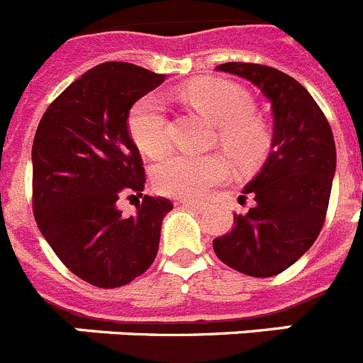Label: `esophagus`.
<instances>
[{
	"instance_id": "1",
	"label": "esophagus",
	"mask_w": 363,
	"mask_h": 363,
	"mask_svg": "<svg viewBox=\"0 0 363 363\" xmlns=\"http://www.w3.org/2000/svg\"><path fill=\"white\" fill-rule=\"evenodd\" d=\"M179 206L189 207V209H194V211H202L203 203L202 202H193V200H179Z\"/></svg>"
}]
</instances>
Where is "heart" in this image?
I'll use <instances>...</instances> for the list:
<instances>
[{"mask_svg":"<svg viewBox=\"0 0 363 363\" xmlns=\"http://www.w3.org/2000/svg\"><path fill=\"white\" fill-rule=\"evenodd\" d=\"M184 97L194 110L218 126V141L228 156L247 167L261 161L270 148L272 134L262 119L253 116V101L246 91L225 80H194L184 89ZM130 138L143 154L160 157L170 145L169 117L163 102L154 95L139 99L128 113ZM229 174L222 156L176 154L163 160L154 170V185L161 194L196 200Z\"/></svg>","mask_w":363,"mask_h":363,"instance_id":"b5f03b06","label":"heart"}]
</instances>
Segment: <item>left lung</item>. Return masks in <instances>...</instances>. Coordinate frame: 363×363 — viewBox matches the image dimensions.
Instances as JSON below:
<instances>
[{"label":"left lung","instance_id":"8db88e82","mask_svg":"<svg viewBox=\"0 0 363 363\" xmlns=\"http://www.w3.org/2000/svg\"><path fill=\"white\" fill-rule=\"evenodd\" d=\"M242 77L272 104L274 139L268 160L244 187L255 206L235 213V228L213 240L229 268L272 277L305 255L323 228L336 172V145L329 121L296 79L261 64L228 62L216 67Z\"/></svg>","mask_w":363,"mask_h":363}]
</instances>
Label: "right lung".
Returning <instances> with one entry per match:
<instances>
[{"instance_id": "add662e5", "label": "right lung", "mask_w": 363, "mask_h": 363, "mask_svg": "<svg viewBox=\"0 0 363 363\" xmlns=\"http://www.w3.org/2000/svg\"><path fill=\"white\" fill-rule=\"evenodd\" d=\"M163 80L128 62L99 64L49 104L36 128L34 218L67 270L93 286H125L157 255L172 202L145 194L128 219L116 202L143 196V160L126 121L130 108Z\"/></svg>"}]
</instances>
